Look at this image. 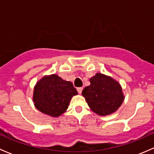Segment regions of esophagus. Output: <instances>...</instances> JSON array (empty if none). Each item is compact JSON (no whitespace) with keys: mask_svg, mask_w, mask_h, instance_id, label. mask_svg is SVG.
I'll list each match as a JSON object with an SVG mask.
<instances>
[{"mask_svg":"<svg viewBox=\"0 0 154 154\" xmlns=\"http://www.w3.org/2000/svg\"><path fill=\"white\" fill-rule=\"evenodd\" d=\"M77 91H78L79 94H81L82 91H83V88H82V87H79V88H77Z\"/></svg>","mask_w":154,"mask_h":154,"instance_id":"1","label":"esophagus"}]
</instances>
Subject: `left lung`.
Listing matches in <instances>:
<instances>
[{
	"instance_id": "obj_1",
	"label": "left lung",
	"mask_w": 154,
	"mask_h": 154,
	"mask_svg": "<svg viewBox=\"0 0 154 154\" xmlns=\"http://www.w3.org/2000/svg\"><path fill=\"white\" fill-rule=\"evenodd\" d=\"M91 84L82 91L88 106L99 116L115 112L124 101L122 88L109 76L97 73L90 78Z\"/></svg>"
}]
</instances>
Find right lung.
I'll use <instances>...</instances> for the list:
<instances>
[{
  "instance_id": "1",
  "label": "right lung",
  "mask_w": 154,
  "mask_h": 154,
  "mask_svg": "<svg viewBox=\"0 0 154 154\" xmlns=\"http://www.w3.org/2000/svg\"><path fill=\"white\" fill-rule=\"evenodd\" d=\"M76 94L77 91L71 82L57 74L45 76L34 88V105L42 113L58 117L66 111L71 97Z\"/></svg>"
}]
</instances>
